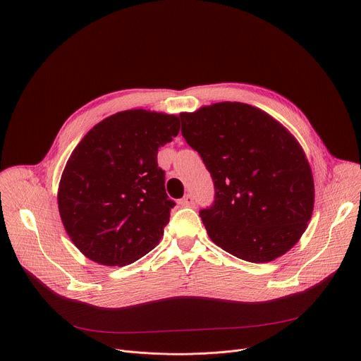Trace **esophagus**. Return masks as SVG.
Segmentation results:
<instances>
[{"label":"esophagus","instance_id":"esophagus-1","mask_svg":"<svg viewBox=\"0 0 361 361\" xmlns=\"http://www.w3.org/2000/svg\"><path fill=\"white\" fill-rule=\"evenodd\" d=\"M181 205H184V207H194V197L191 194H185L183 198H181Z\"/></svg>","mask_w":361,"mask_h":361}]
</instances>
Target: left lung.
Instances as JSON below:
<instances>
[{
  "mask_svg": "<svg viewBox=\"0 0 361 361\" xmlns=\"http://www.w3.org/2000/svg\"><path fill=\"white\" fill-rule=\"evenodd\" d=\"M180 118L183 137L214 181V202L200 212L209 237L250 263L286 254L314 209V180L300 142L243 102H216Z\"/></svg>",
  "mask_w": 361,
  "mask_h": 361,
  "instance_id": "obj_1",
  "label": "left lung"
}]
</instances>
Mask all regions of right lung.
Here are the masks:
<instances>
[{"label": "right lung", "mask_w": 361, "mask_h": 361, "mask_svg": "<svg viewBox=\"0 0 361 361\" xmlns=\"http://www.w3.org/2000/svg\"><path fill=\"white\" fill-rule=\"evenodd\" d=\"M178 131L177 116L127 110L95 124L74 148L57 200L64 228L87 259L121 267L160 243L176 202L157 154Z\"/></svg>", "instance_id": "1"}]
</instances>
